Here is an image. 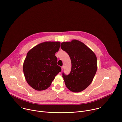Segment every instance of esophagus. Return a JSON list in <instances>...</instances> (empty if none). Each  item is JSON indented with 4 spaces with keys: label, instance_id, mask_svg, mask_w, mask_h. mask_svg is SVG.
Instances as JSON below:
<instances>
[{
    "label": "esophagus",
    "instance_id": "1",
    "mask_svg": "<svg viewBox=\"0 0 122 122\" xmlns=\"http://www.w3.org/2000/svg\"><path fill=\"white\" fill-rule=\"evenodd\" d=\"M63 69H64V66H61V70H62V71L63 70Z\"/></svg>",
    "mask_w": 122,
    "mask_h": 122
}]
</instances>
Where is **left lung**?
<instances>
[{
    "label": "left lung",
    "instance_id": "obj_1",
    "mask_svg": "<svg viewBox=\"0 0 122 122\" xmlns=\"http://www.w3.org/2000/svg\"><path fill=\"white\" fill-rule=\"evenodd\" d=\"M61 48L68 54L71 61L70 73L62 74L66 86L73 92H80L91 84L96 73V56L83 43L76 40L62 42Z\"/></svg>",
    "mask_w": 122,
    "mask_h": 122
}]
</instances>
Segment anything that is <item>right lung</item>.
Segmentation results:
<instances>
[{
    "label": "right lung",
    "mask_w": 122,
    "mask_h": 122,
    "mask_svg": "<svg viewBox=\"0 0 122 122\" xmlns=\"http://www.w3.org/2000/svg\"><path fill=\"white\" fill-rule=\"evenodd\" d=\"M60 46L59 41H46L32 48L23 64V71L28 84L33 89H47L55 77L61 71L55 56Z\"/></svg>",
    "instance_id": "add662e5"
}]
</instances>
